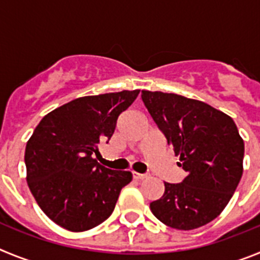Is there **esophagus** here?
<instances>
[{
  "instance_id": "1",
  "label": "esophagus",
  "mask_w": 260,
  "mask_h": 260,
  "mask_svg": "<svg viewBox=\"0 0 260 260\" xmlns=\"http://www.w3.org/2000/svg\"><path fill=\"white\" fill-rule=\"evenodd\" d=\"M133 177H134V180L141 181V180H144V178H147V177H148V174H146V173H138V172H133Z\"/></svg>"
}]
</instances>
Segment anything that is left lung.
Masks as SVG:
<instances>
[{
  "label": "left lung",
  "mask_w": 260,
  "mask_h": 260,
  "mask_svg": "<svg viewBox=\"0 0 260 260\" xmlns=\"http://www.w3.org/2000/svg\"><path fill=\"white\" fill-rule=\"evenodd\" d=\"M148 113L180 157L187 176L181 183L165 182L153 215L178 231L208 224L233 197L243 172L245 144L228 114L199 100L160 91H142Z\"/></svg>",
  "instance_id": "8db88e82"
}]
</instances>
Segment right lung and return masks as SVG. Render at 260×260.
Masks as SVG:
<instances>
[{"label": "right lung", "instance_id": "right-lung-1", "mask_svg": "<svg viewBox=\"0 0 260 260\" xmlns=\"http://www.w3.org/2000/svg\"><path fill=\"white\" fill-rule=\"evenodd\" d=\"M139 89L75 99L52 110L27 142V182L39 207L71 232L102 224L116 207L133 174L96 161L99 147L110 139L117 118Z\"/></svg>", "mask_w": 260, "mask_h": 260}]
</instances>
